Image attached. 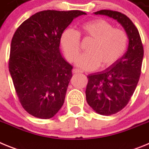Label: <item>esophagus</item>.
I'll list each match as a JSON object with an SVG mask.
<instances>
[{
    "label": "esophagus",
    "mask_w": 149,
    "mask_h": 149,
    "mask_svg": "<svg viewBox=\"0 0 149 149\" xmlns=\"http://www.w3.org/2000/svg\"><path fill=\"white\" fill-rule=\"evenodd\" d=\"M72 72H73L74 74H77V73H81V71L79 70V69H77V68H74V69H73V71H72Z\"/></svg>",
    "instance_id": "1"
}]
</instances>
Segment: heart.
<instances>
[{"instance_id":"obj_1","label":"heart","mask_w":149,"mask_h":149,"mask_svg":"<svg viewBox=\"0 0 149 149\" xmlns=\"http://www.w3.org/2000/svg\"><path fill=\"white\" fill-rule=\"evenodd\" d=\"M93 39L88 46V53L81 55L76 65L83 70L93 71L100 65L107 68L115 64L127 49L128 37L124 30L113 28L108 22L97 18L81 24L78 33L65 29L60 36V45L66 58L73 62L80 54V36Z\"/></svg>"}]
</instances>
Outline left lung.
I'll list each match as a JSON object with an SVG mask.
<instances>
[{
    "instance_id": "8db88e82",
    "label": "left lung",
    "mask_w": 149,
    "mask_h": 149,
    "mask_svg": "<svg viewBox=\"0 0 149 149\" xmlns=\"http://www.w3.org/2000/svg\"><path fill=\"white\" fill-rule=\"evenodd\" d=\"M94 13L116 20L125 29L129 40L127 51L115 64L87 76L88 104L100 115L110 116L122 110L134 94L140 77L144 51L139 31L128 17L107 10Z\"/></svg>"
}]
</instances>
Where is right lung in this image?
I'll use <instances>...</instances> for the list:
<instances>
[{
  "instance_id": "right-lung-1",
  "label": "right lung",
  "mask_w": 149,
  "mask_h": 149,
  "mask_svg": "<svg viewBox=\"0 0 149 149\" xmlns=\"http://www.w3.org/2000/svg\"><path fill=\"white\" fill-rule=\"evenodd\" d=\"M79 10H44L30 16L14 33L9 70L22 106L30 115L50 119L60 110L72 77V66L62 56V33Z\"/></svg>"
}]
</instances>
